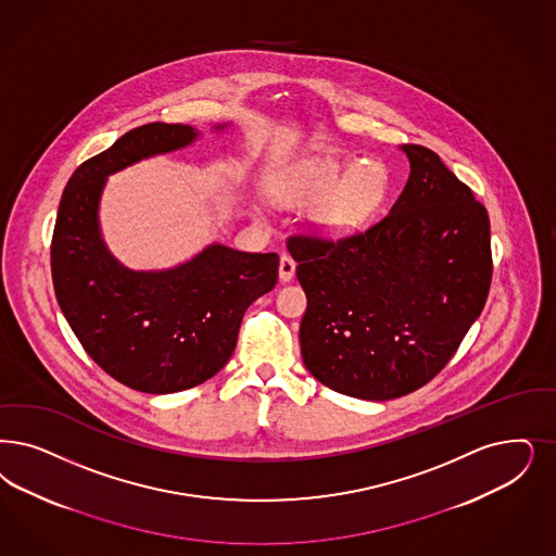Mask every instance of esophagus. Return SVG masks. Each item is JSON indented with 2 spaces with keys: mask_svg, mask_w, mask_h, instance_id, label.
Listing matches in <instances>:
<instances>
[{
  "mask_svg": "<svg viewBox=\"0 0 556 556\" xmlns=\"http://www.w3.org/2000/svg\"><path fill=\"white\" fill-rule=\"evenodd\" d=\"M293 275H295V261L289 254H283L281 261H279V279H281V283L291 281Z\"/></svg>",
  "mask_w": 556,
  "mask_h": 556,
  "instance_id": "obj_1",
  "label": "esophagus"
}]
</instances>
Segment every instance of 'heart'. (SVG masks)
Segmentation results:
<instances>
[{
  "mask_svg": "<svg viewBox=\"0 0 556 556\" xmlns=\"http://www.w3.org/2000/svg\"><path fill=\"white\" fill-rule=\"evenodd\" d=\"M390 173L378 160H364L351 168L332 157L300 164L275 189L279 205L291 210L314 207L318 230L345 238L362 230L380 211L390 192Z\"/></svg>",
  "mask_w": 556,
  "mask_h": 556,
  "instance_id": "b5f03b06",
  "label": "heart"
}]
</instances>
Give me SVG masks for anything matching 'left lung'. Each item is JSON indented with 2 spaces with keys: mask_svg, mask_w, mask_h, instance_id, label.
Wrapping results in <instances>:
<instances>
[{
  "mask_svg": "<svg viewBox=\"0 0 556 556\" xmlns=\"http://www.w3.org/2000/svg\"><path fill=\"white\" fill-rule=\"evenodd\" d=\"M401 150L410 174L383 219L337 242H288L307 298L304 365L364 401H392L433 380L479 318L493 277L484 205L438 153Z\"/></svg>",
  "mask_w": 556,
  "mask_h": 556,
  "instance_id": "left-lung-1",
  "label": "left lung"
}]
</instances>
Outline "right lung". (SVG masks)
Masks as SVG:
<instances>
[{
	"label": "right lung",
	"instance_id": "obj_1",
	"mask_svg": "<svg viewBox=\"0 0 556 556\" xmlns=\"http://www.w3.org/2000/svg\"><path fill=\"white\" fill-rule=\"evenodd\" d=\"M197 137L189 125L150 123L86 160L63 191L51 242L55 295L77 341L116 382L148 394L213 378L230 362L244 312L277 283L275 252L211 244L178 267L131 270L106 249L98 226L106 178Z\"/></svg>",
	"mask_w": 556,
	"mask_h": 556
}]
</instances>
